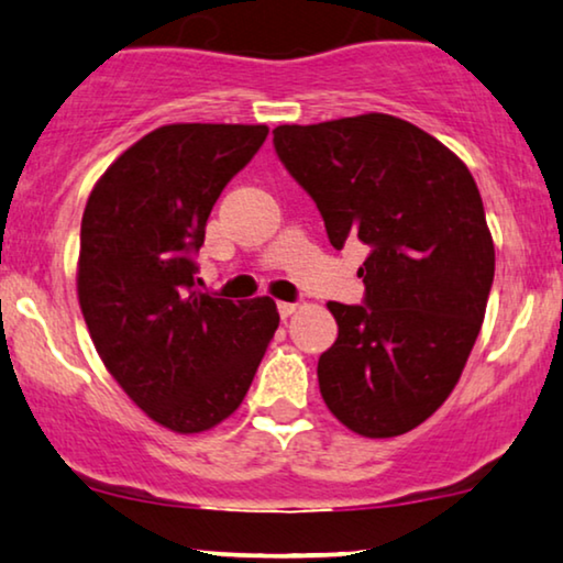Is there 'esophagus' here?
Segmentation results:
<instances>
[{
  "mask_svg": "<svg viewBox=\"0 0 563 563\" xmlns=\"http://www.w3.org/2000/svg\"><path fill=\"white\" fill-rule=\"evenodd\" d=\"M276 307H279L282 318H289V314H295L299 310V305H295V302H279Z\"/></svg>",
  "mask_w": 563,
  "mask_h": 563,
  "instance_id": "esophagus-1",
  "label": "esophagus"
}]
</instances>
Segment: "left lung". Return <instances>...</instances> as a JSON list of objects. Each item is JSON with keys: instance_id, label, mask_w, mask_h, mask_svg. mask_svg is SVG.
<instances>
[{"instance_id": "left-lung-1", "label": "left lung", "mask_w": 563, "mask_h": 563, "mask_svg": "<svg viewBox=\"0 0 563 563\" xmlns=\"http://www.w3.org/2000/svg\"><path fill=\"white\" fill-rule=\"evenodd\" d=\"M274 148L333 249L368 245L366 305L328 302L338 341L318 361L320 395L353 433L402 435L449 399L487 312L495 243L474 176L382 112L279 125Z\"/></svg>"}]
</instances>
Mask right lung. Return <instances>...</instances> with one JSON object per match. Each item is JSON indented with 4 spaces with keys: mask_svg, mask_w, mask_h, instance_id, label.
Returning <instances> with one entry per match:
<instances>
[{
    "mask_svg": "<svg viewBox=\"0 0 563 563\" xmlns=\"http://www.w3.org/2000/svg\"><path fill=\"white\" fill-rule=\"evenodd\" d=\"M266 125L174 122L114 158L84 207L76 291L122 391L174 433H205L241 407L279 328L272 297L195 289L191 256L225 184Z\"/></svg>",
    "mask_w": 563,
    "mask_h": 563,
    "instance_id": "add662e5",
    "label": "right lung"
}]
</instances>
